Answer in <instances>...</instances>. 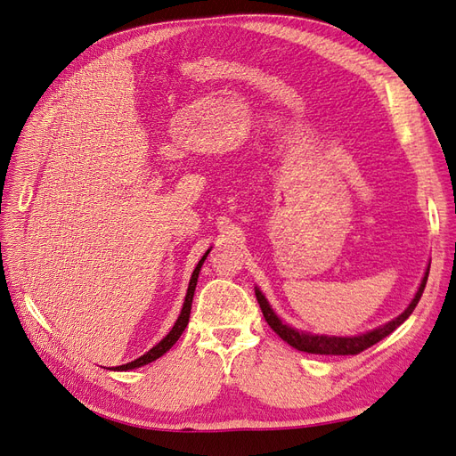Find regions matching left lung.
Wrapping results in <instances>:
<instances>
[{
  "label": "left lung",
  "mask_w": 456,
  "mask_h": 456,
  "mask_svg": "<svg viewBox=\"0 0 456 456\" xmlns=\"http://www.w3.org/2000/svg\"><path fill=\"white\" fill-rule=\"evenodd\" d=\"M428 273H430V269H426V274H424L422 282L419 286V291L415 293L413 301L409 303V306L405 308V311L398 318L390 320L388 324L380 326V328H377L373 331H367V333H362V335H356V337H330V335H313V333L299 331L296 328L284 324V322L274 314V311L271 308V305L267 303L265 296H263V293L259 291V288H256V297H257V303L261 306L263 316H265V320H267V324L289 346L297 348L301 352H308V354L348 356V354H360V352L373 346L380 339H385L387 335H390L395 328H400L403 324V322L411 316V313L415 311L417 303L420 301V296H422V291H424L426 281H428Z\"/></svg>",
  "instance_id": "1"
}]
</instances>
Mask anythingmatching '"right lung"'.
<instances>
[{"instance_id":"add662e5","label":"right lung","mask_w":456,"mask_h":456,"mask_svg":"<svg viewBox=\"0 0 456 456\" xmlns=\"http://www.w3.org/2000/svg\"><path fill=\"white\" fill-rule=\"evenodd\" d=\"M210 254V249L207 254L202 256V259L199 261V265L195 267V271H193V276H191V281H189V288H187V296H185V301H183V306H182V313H180V316H178V320H175V324H174V328L170 330V333L165 337L163 341L160 343H157L150 352H145L143 356H140L138 360H134V362H128V363H125V365H119V367H115L117 371H128V370H134V367H142V365H145V363H150V362H155L157 358H160L165 354V352H168L172 346H174V343L180 339V335L183 333V330L187 328V324H189V314H191V303H193V296H195V288H197V278H199V273H200V267H202V263H204V259H207V256Z\"/></svg>"}]
</instances>
